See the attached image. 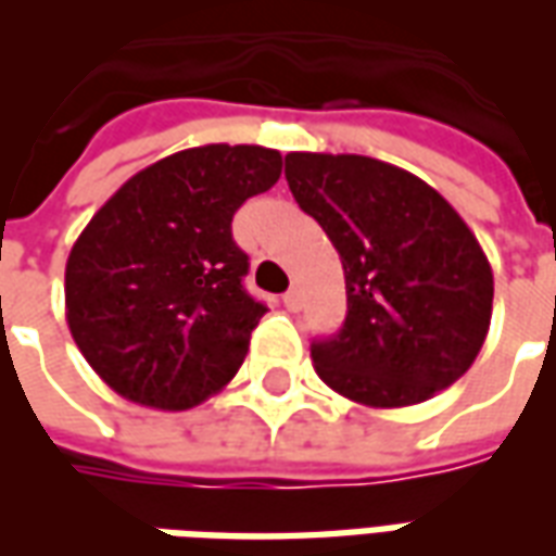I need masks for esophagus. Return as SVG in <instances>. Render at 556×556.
I'll list each match as a JSON object with an SVG mask.
<instances>
[{
    "instance_id": "34e87169",
    "label": "esophagus",
    "mask_w": 556,
    "mask_h": 556,
    "mask_svg": "<svg viewBox=\"0 0 556 556\" xmlns=\"http://www.w3.org/2000/svg\"><path fill=\"white\" fill-rule=\"evenodd\" d=\"M282 306H286L289 313H294V309L301 306V294H298V291H286V294H282Z\"/></svg>"
}]
</instances>
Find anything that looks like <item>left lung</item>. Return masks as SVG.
<instances>
[{"mask_svg": "<svg viewBox=\"0 0 556 556\" xmlns=\"http://www.w3.org/2000/svg\"><path fill=\"white\" fill-rule=\"evenodd\" d=\"M298 205L345 270L349 315L313 342L318 378L366 408H405L455 384L489 337L494 277L477 235L434 187L363 154H286Z\"/></svg>", "mask_w": 556, "mask_h": 556, "instance_id": "8db88e82", "label": "left lung"}]
</instances>
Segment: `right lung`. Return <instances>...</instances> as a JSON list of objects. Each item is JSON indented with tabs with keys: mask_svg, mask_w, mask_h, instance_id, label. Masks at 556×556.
Wrapping results in <instances>:
<instances>
[{
	"mask_svg": "<svg viewBox=\"0 0 556 556\" xmlns=\"http://www.w3.org/2000/svg\"><path fill=\"white\" fill-rule=\"evenodd\" d=\"M282 154L199 146L137 172L89 219L65 267L71 337L103 384L184 410L229 384L267 313L243 289L231 217L279 181Z\"/></svg>",
	"mask_w": 556,
	"mask_h": 556,
	"instance_id": "right-lung-1",
	"label": "right lung"
}]
</instances>
